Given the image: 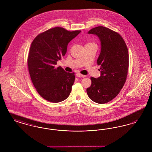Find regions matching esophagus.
<instances>
[{"mask_svg":"<svg viewBox=\"0 0 152 152\" xmlns=\"http://www.w3.org/2000/svg\"><path fill=\"white\" fill-rule=\"evenodd\" d=\"M76 76L77 77H86V75H82V74H81L80 73H77L76 74Z\"/></svg>","mask_w":152,"mask_h":152,"instance_id":"esophagus-1","label":"esophagus"}]
</instances>
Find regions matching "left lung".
<instances>
[{"mask_svg":"<svg viewBox=\"0 0 152 152\" xmlns=\"http://www.w3.org/2000/svg\"><path fill=\"white\" fill-rule=\"evenodd\" d=\"M101 41V52L97 60L101 76L91 77L87 89L88 97L98 104H105L115 98L126 81L129 68V53L124 40L118 33L99 26L89 31Z\"/></svg>","mask_w":152,"mask_h":152,"instance_id":"obj_1","label":"left lung"}]
</instances>
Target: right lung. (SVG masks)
Returning <instances> with one entry per match:
<instances>
[{
  "mask_svg": "<svg viewBox=\"0 0 152 152\" xmlns=\"http://www.w3.org/2000/svg\"><path fill=\"white\" fill-rule=\"evenodd\" d=\"M80 32L55 27L39 34L31 43L27 58L29 75L38 94L47 101L59 102L69 96L75 73L66 72L56 65Z\"/></svg>",
  "mask_w": 152,
  "mask_h": 152,
  "instance_id": "obj_1",
  "label": "right lung"
}]
</instances>
